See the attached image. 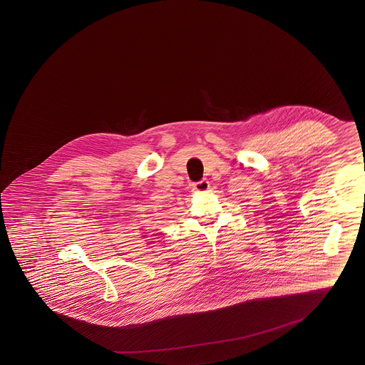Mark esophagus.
I'll use <instances>...</instances> for the list:
<instances>
[{
	"label": "esophagus",
	"instance_id": "obj_1",
	"mask_svg": "<svg viewBox=\"0 0 365 365\" xmlns=\"http://www.w3.org/2000/svg\"><path fill=\"white\" fill-rule=\"evenodd\" d=\"M192 190L198 191V192H205L209 190V182L207 179H202L197 183L192 185Z\"/></svg>",
	"mask_w": 365,
	"mask_h": 365
}]
</instances>
